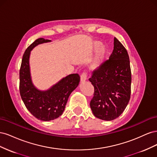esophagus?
I'll list each match as a JSON object with an SVG mask.
<instances>
[{"label":"esophagus","mask_w":157,"mask_h":157,"mask_svg":"<svg viewBox=\"0 0 157 157\" xmlns=\"http://www.w3.org/2000/svg\"><path fill=\"white\" fill-rule=\"evenodd\" d=\"M86 79H87L86 73H83L81 75H80V81H81V82H84Z\"/></svg>","instance_id":"esophagus-1"}]
</instances>
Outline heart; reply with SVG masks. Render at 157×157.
Returning <instances> with one entry per match:
<instances>
[{"label": "heart", "mask_w": 157, "mask_h": 157, "mask_svg": "<svg viewBox=\"0 0 157 157\" xmlns=\"http://www.w3.org/2000/svg\"><path fill=\"white\" fill-rule=\"evenodd\" d=\"M94 46L97 48L94 58L90 65V68L92 70H96L100 67L105 61L108 54L107 46L103 44H100L99 41L94 42Z\"/></svg>", "instance_id": "1"}]
</instances>
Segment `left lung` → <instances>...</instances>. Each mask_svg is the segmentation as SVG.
<instances>
[{"instance_id": "8db88e82", "label": "left lung", "mask_w": 157, "mask_h": 157, "mask_svg": "<svg viewBox=\"0 0 157 157\" xmlns=\"http://www.w3.org/2000/svg\"><path fill=\"white\" fill-rule=\"evenodd\" d=\"M94 87L90 107L94 116L110 121L124 111L131 94V70L127 50L116 37L109 59L89 78Z\"/></svg>"}]
</instances>
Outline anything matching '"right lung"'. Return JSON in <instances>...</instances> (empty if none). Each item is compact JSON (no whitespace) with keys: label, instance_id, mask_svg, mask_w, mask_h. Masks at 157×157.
<instances>
[{"label":"right lung","instance_id":"1","mask_svg":"<svg viewBox=\"0 0 157 157\" xmlns=\"http://www.w3.org/2000/svg\"><path fill=\"white\" fill-rule=\"evenodd\" d=\"M52 42L43 38L35 40L23 56L20 71V92L25 107L32 115L42 121L54 120L62 115L68 98L80 82L78 74H71L45 90L33 84L30 68L31 52L36 46Z\"/></svg>","mask_w":157,"mask_h":157}]
</instances>
